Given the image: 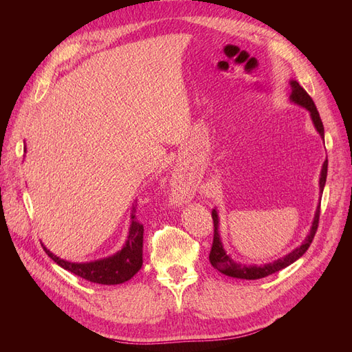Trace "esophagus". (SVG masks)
Segmentation results:
<instances>
[{
    "label": "esophagus",
    "instance_id": "1",
    "mask_svg": "<svg viewBox=\"0 0 352 352\" xmlns=\"http://www.w3.org/2000/svg\"><path fill=\"white\" fill-rule=\"evenodd\" d=\"M175 188H176L177 190H182V188H180V186H177V185H176ZM175 194H176V192H175ZM179 194H184V192H177V195H179Z\"/></svg>",
    "mask_w": 352,
    "mask_h": 352
}]
</instances>
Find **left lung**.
Masks as SVG:
<instances>
[{
    "label": "left lung",
    "instance_id": "8db88e82",
    "mask_svg": "<svg viewBox=\"0 0 352 352\" xmlns=\"http://www.w3.org/2000/svg\"><path fill=\"white\" fill-rule=\"evenodd\" d=\"M291 87H292L291 100L296 104L302 105V107H305L308 111H310L317 132L322 135V138H324V127H323L320 114H318V111H317V107H316L313 98L307 94V91L296 80H291ZM326 177H327V160L324 162L323 168H322V177H320V189L322 190L326 184ZM211 217H212V225H214V235H212V245H211V251H210L208 258H210V263L212 267L217 269L223 274L230 276V278L255 280V279H261V278H265V276H270L276 272H279V270L287 267V265L292 264L294 261H296L300 257H302L304 252L310 248V245L316 236V232L318 228V219H320V206H318V208L316 211L311 230H310V233H308V236L305 238V241L300 245V247L287 254L286 257L274 261V263H270V264H264V265H243V264L233 261L226 254V251L223 250V245H221L220 235H219V217H217L216 210H212Z\"/></svg>",
    "mask_w": 352,
    "mask_h": 352
}]
</instances>
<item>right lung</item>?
Masks as SVG:
<instances>
[{"instance_id": "obj_1", "label": "right lung", "mask_w": 352, "mask_h": 352, "mask_svg": "<svg viewBox=\"0 0 352 352\" xmlns=\"http://www.w3.org/2000/svg\"><path fill=\"white\" fill-rule=\"evenodd\" d=\"M136 210L132 212V225L129 230L127 242L120 252H117L113 257L104 258L94 263H69L56 257L54 254L50 252L45 247V252L48 257L54 260L60 267L79 276V278L100 283V285H119L140 272L142 267V247H144V225L138 221L135 217Z\"/></svg>"}]
</instances>
